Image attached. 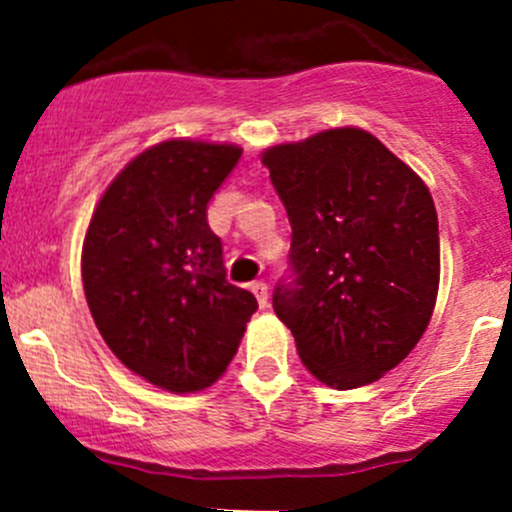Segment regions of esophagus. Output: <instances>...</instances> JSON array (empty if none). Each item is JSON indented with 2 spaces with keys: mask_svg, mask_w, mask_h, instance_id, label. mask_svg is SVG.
Masks as SVG:
<instances>
[{
  "mask_svg": "<svg viewBox=\"0 0 512 512\" xmlns=\"http://www.w3.org/2000/svg\"><path fill=\"white\" fill-rule=\"evenodd\" d=\"M250 290L255 292V297H257V302H260V307H267V282H262V280L252 282Z\"/></svg>",
  "mask_w": 512,
  "mask_h": 512,
  "instance_id": "obj_1",
  "label": "esophagus"
}]
</instances>
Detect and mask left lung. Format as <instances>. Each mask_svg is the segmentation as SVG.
Returning a JSON list of instances; mask_svg holds the SVG:
<instances>
[{
  "instance_id": "1",
  "label": "left lung",
  "mask_w": 512,
  "mask_h": 512,
  "mask_svg": "<svg viewBox=\"0 0 512 512\" xmlns=\"http://www.w3.org/2000/svg\"><path fill=\"white\" fill-rule=\"evenodd\" d=\"M262 165L292 227V275L272 307L317 380L370 385L410 355L433 315L440 237L430 190L357 127L275 145Z\"/></svg>"
}]
</instances>
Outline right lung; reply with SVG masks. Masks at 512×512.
<instances>
[{"label":"right lung","instance_id":"add662e5","mask_svg":"<svg viewBox=\"0 0 512 512\" xmlns=\"http://www.w3.org/2000/svg\"><path fill=\"white\" fill-rule=\"evenodd\" d=\"M242 150L167 140L104 190L82 247L99 335L124 367L170 393L210 388L240 347L257 300L227 282L207 202Z\"/></svg>","mask_w":512,"mask_h":512}]
</instances>
